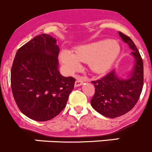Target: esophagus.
Returning a JSON list of instances; mask_svg holds the SVG:
<instances>
[{"instance_id": "34e87169", "label": "esophagus", "mask_w": 152, "mask_h": 152, "mask_svg": "<svg viewBox=\"0 0 152 152\" xmlns=\"http://www.w3.org/2000/svg\"><path fill=\"white\" fill-rule=\"evenodd\" d=\"M83 80H82L81 78H78L77 79V80L75 81V87H77V86H80L81 85H83Z\"/></svg>"}]
</instances>
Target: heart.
Here are the masks:
<instances>
[{
	"label": "heart",
	"mask_w": 152,
	"mask_h": 152,
	"mask_svg": "<svg viewBox=\"0 0 152 152\" xmlns=\"http://www.w3.org/2000/svg\"><path fill=\"white\" fill-rule=\"evenodd\" d=\"M120 50V46L116 42L101 40L77 46L73 53L63 50L60 54V60L72 72L80 67V63H89V69L93 73L102 75L110 70Z\"/></svg>",
	"instance_id": "b5f03b06"
}]
</instances>
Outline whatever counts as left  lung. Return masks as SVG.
<instances>
[{
	"mask_svg": "<svg viewBox=\"0 0 152 152\" xmlns=\"http://www.w3.org/2000/svg\"><path fill=\"white\" fill-rule=\"evenodd\" d=\"M118 34L132 50L134 58L132 69L127 78H122L115 70L98 80L92 81L95 88L91 105L98 113L114 118L129 112L138 102L143 86V62L139 50L130 37Z\"/></svg>",
	"mask_w": 152,
	"mask_h": 152,
	"instance_id": "8db88e82",
	"label": "left lung"
}]
</instances>
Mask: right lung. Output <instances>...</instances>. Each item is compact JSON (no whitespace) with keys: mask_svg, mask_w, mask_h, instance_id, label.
<instances>
[{"mask_svg":"<svg viewBox=\"0 0 152 152\" xmlns=\"http://www.w3.org/2000/svg\"><path fill=\"white\" fill-rule=\"evenodd\" d=\"M57 40L38 35L16 52L11 69L14 99L23 114L38 122L57 116L66 107L75 79L59 72Z\"/></svg>","mask_w":152,"mask_h":152,"instance_id":"1","label":"right lung"}]
</instances>
